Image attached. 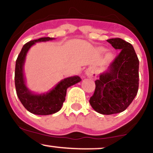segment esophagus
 <instances>
[{"label":"esophagus","instance_id":"1","mask_svg":"<svg viewBox=\"0 0 153 153\" xmlns=\"http://www.w3.org/2000/svg\"><path fill=\"white\" fill-rule=\"evenodd\" d=\"M86 73L87 76L88 77V78H94L96 76V73H95L94 71H92V70H87L86 73Z\"/></svg>","mask_w":153,"mask_h":153}]
</instances>
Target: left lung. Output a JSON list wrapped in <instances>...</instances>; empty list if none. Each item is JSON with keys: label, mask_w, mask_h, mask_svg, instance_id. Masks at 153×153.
<instances>
[{"label": "left lung", "mask_w": 153, "mask_h": 153, "mask_svg": "<svg viewBox=\"0 0 153 153\" xmlns=\"http://www.w3.org/2000/svg\"><path fill=\"white\" fill-rule=\"evenodd\" d=\"M106 41L119 54L108 71L95 81L96 88L89 103L98 113L110 115L124 111L137 94L139 59L130 43L120 38Z\"/></svg>", "instance_id": "8db88e82"}]
</instances>
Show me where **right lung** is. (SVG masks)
<instances>
[{
    "instance_id": "1",
    "label": "right lung",
    "mask_w": 153,
    "mask_h": 153,
    "mask_svg": "<svg viewBox=\"0 0 153 153\" xmlns=\"http://www.w3.org/2000/svg\"><path fill=\"white\" fill-rule=\"evenodd\" d=\"M53 38L42 37L38 39L31 40L26 43L19 53L15 68V86L16 94L26 110L37 115H49L56 113L62 108L65 100L67 89L71 85L78 83L81 80L79 76H73L65 78L46 94H32L26 85L24 80V68L26 55L30 47L36 42L52 40Z\"/></svg>"
}]
</instances>
